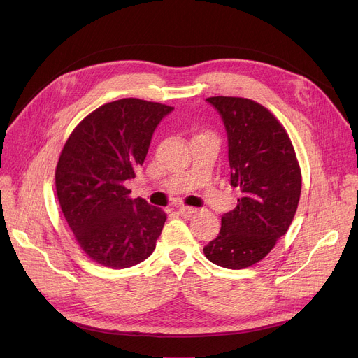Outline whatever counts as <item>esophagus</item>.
Segmentation results:
<instances>
[{
	"instance_id": "1",
	"label": "esophagus",
	"mask_w": 358,
	"mask_h": 358,
	"mask_svg": "<svg viewBox=\"0 0 358 358\" xmlns=\"http://www.w3.org/2000/svg\"><path fill=\"white\" fill-rule=\"evenodd\" d=\"M196 212H197L196 208H187V206H181V208L178 209V215H181V216H190Z\"/></svg>"
}]
</instances>
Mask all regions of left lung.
Instances as JSON below:
<instances>
[{"instance_id":"obj_1","label":"left lung","mask_w":358,"mask_h":358,"mask_svg":"<svg viewBox=\"0 0 358 358\" xmlns=\"http://www.w3.org/2000/svg\"><path fill=\"white\" fill-rule=\"evenodd\" d=\"M228 136L231 185L242 197L222 215L219 235L203 248L213 264L241 270L264 258L294 217L302 176L285 127L264 107L241 97L208 99Z\"/></svg>"}]
</instances>
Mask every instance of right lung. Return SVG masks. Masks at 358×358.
<instances>
[{
  "label": "right lung",
  "mask_w": 358,
  "mask_h": 358,
  "mask_svg": "<svg viewBox=\"0 0 358 358\" xmlns=\"http://www.w3.org/2000/svg\"><path fill=\"white\" fill-rule=\"evenodd\" d=\"M174 107L122 99L94 110L68 138L55 173L62 213L81 250L110 268L136 266L154 252L166 215L130 199L150 139Z\"/></svg>",
  "instance_id": "1"
}]
</instances>
